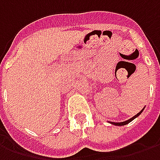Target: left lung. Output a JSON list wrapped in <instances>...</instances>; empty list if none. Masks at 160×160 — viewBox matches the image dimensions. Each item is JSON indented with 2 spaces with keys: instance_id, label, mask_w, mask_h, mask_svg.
Wrapping results in <instances>:
<instances>
[{
  "instance_id": "left-lung-1",
  "label": "left lung",
  "mask_w": 160,
  "mask_h": 160,
  "mask_svg": "<svg viewBox=\"0 0 160 160\" xmlns=\"http://www.w3.org/2000/svg\"><path fill=\"white\" fill-rule=\"evenodd\" d=\"M144 109H145V108H143V109H142V110H141V111H140V112H139L138 114H136L135 116H134V117H133L132 118H130V119H128V120L125 121V122H111V123L114 124V125H116V126H123V125H126V124L129 123L130 122H132V121L134 120V118H136L137 117H139V116L141 114V112L143 111V110H144Z\"/></svg>"
}]
</instances>
